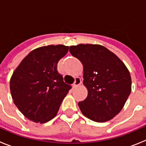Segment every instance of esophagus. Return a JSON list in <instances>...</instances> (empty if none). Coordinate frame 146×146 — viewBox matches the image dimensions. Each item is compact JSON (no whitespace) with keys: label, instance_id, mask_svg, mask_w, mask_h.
<instances>
[{"label":"esophagus","instance_id":"obj_1","mask_svg":"<svg viewBox=\"0 0 146 146\" xmlns=\"http://www.w3.org/2000/svg\"><path fill=\"white\" fill-rule=\"evenodd\" d=\"M81 83H82V81H81L80 78V77H76L75 80H74V84H73V87H74V88L77 87V86H80Z\"/></svg>","mask_w":146,"mask_h":146}]
</instances>
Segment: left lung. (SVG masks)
I'll return each mask as SVG.
<instances>
[{
    "mask_svg": "<svg viewBox=\"0 0 146 146\" xmlns=\"http://www.w3.org/2000/svg\"><path fill=\"white\" fill-rule=\"evenodd\" d=\"M69 52L83 65L85 100L78 102L85 116L96 122L114 118L123 109L131 91L130 73L123 61L104 46L80 44Z\"/></svg>",
    "mask_w": 146,
    "mask_h": 146,
    "instance_id": "left-lung-1",
    "label": "left lung"
}]
</instances>
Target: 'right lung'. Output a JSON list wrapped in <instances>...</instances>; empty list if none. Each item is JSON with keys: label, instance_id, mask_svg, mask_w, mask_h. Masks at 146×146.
<instances>
[{"label": "right lung", "instance_id": "right-lung-1", "mask_svg": "<svg viewBox=\"0 0 146 146\" xmlns=\"http://www.w3.org/2000/svg\"><path fill=\"white\" fill-rule=\"evenodd\" d=\"M69 47L48 45L32 50L13 72L10 91L24 116L44 123L55 117L71 86L64 82L57 64Z\"/></svg>", "mask_w": 146, "mask_h": 146}]
</instances>
